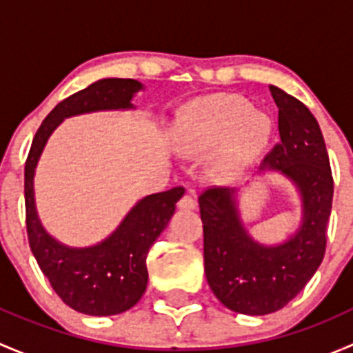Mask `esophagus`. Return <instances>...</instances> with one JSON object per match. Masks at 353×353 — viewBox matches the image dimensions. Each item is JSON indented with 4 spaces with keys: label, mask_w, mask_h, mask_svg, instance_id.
Returning a JSON list of instances; mask_svg holds the SVG:
<instances>
[{
    "label": "esophagus",
    "mask_w": 353,
    "mask_h": 353,
    "mask_svg": "<svg viewBox=\"0 0 353 353\" xmlns=\"http://www.w3.org/2000/svg\"><path fill=\"white\" fill-rule=\"evenodd\" d=\"M177 206L183 210H194L196 208V199H194L193 194H184V196L177 201Z\"/></svg>",
    "instance_id": "34e87169"
}]
</instances>
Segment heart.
<instances>
[{
    "label": "heart",
    "mask_w": 353,
    "mask_h": 353,
    "mask_svg": "<svg viewBox=\"0 0 353 353\" xmlns=\"http://www.w3.org/2000/svg\"><path fill=\"white\" fill-rule=\"evenodd\" d=\"M272 133L268 114L252 109L241 95L219 94L188 105L174 138L188 155L206 154L222 145L215 170L222 179H234L268 147Z\"/></svg>",
    "instance_id": "heart-1"
}]
</instances>
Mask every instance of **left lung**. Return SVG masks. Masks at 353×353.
Here are the masks:
<instances>
[{"label":"left lung","instance_id":"left-lung-1","mask_svg":"<svg viewBox=\"0 0 353 353\" xmlns=\"http://www.w3.org/2000/svg\"><path fill=\"white\" fill-rule=\"evenodd\" d=\"M279 108L280 143L259 169L285 174L301 190L304 219L285 244L251 239L236 210L234 190L210 186L199 194L205 273L210 288L230 311L263 316L287 305L321 265L333 203V176L319 124L299 99L272 85Z\"/></svg>","mask_w":353,"mask_h":353}]
</instances>
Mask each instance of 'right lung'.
<instances>
[{
	"label": "right lung",
	"instance_id": "obj_1",
	"mask_svg": "<svg viewBox=\"0 0 353 353\" xmlns=\"http://www.w3.org/2000/svg\"><path fill=\"white\" fill-rule=\"evenodd\" d=\"M140 88V81L131 78H105L66 97L42 121L25 162V222L32 254L59 299L83 314H119L140 301L148 282L147 254L169 223L184 188L141 199L102 244L70 249L49 237L39 222L34 170L49 134L65 117L90 110L128 109Z\"/></svg>",
	"mask_w": 353,
	"mask_h": 353
}]
</instances>
